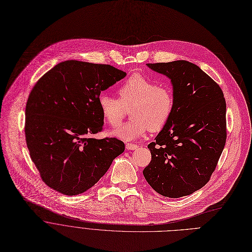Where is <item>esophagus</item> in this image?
I'll return each instance as SVG.
<instances>
[{"instance_id": "obj_1", "label": "esophagus", "mask_w": 252, "mask_h": 252, "mask_svg": "<svg viewBox=\"0 0 252 252\" xmlns=\"http://www.w3.org/2000/svg\"><path fill=\"white\" fill-rule=\"evenodd\" d=\"M138 147H139V146L136 145V144H131V143L126 144V149H127V150H135V149H137Z\"/></svg>"}]
</instances>
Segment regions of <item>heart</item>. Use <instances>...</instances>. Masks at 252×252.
<instances>
[{
  "instance_id": "1",
  "label": "heart",
  "mask_w": 252,
  "mask_h": 252,
  "mask_svg": "<svg viewBox=\"0 0 252 252\" xmlns=\"http://www.w3.org/2000/svg\"><path fill=\"white\" fill-rule=\"evenodd\" d=\"M119 99L106 92L100 93L98 107L108 125H119L130 110L131 121L111 131V135L124 141H133L161 130L169 121L175 104L174 92L167 83H156L141 74H133L118 88Z\"/></svg>"
}]
</instances>
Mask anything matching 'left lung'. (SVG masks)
<instances>
[{"instance_id":"8db88e82","label":"left lung","mask_w":252,"mask_h":252,"mask_svg":"<svg viewBox=\"0 0 252 252\" xmlns=\"http://www.w3.org/2000/svg\"><path fill=\"white\" fill-rule=\"evenodd\" d=\"M171 79L173 113L148 145L152 160L143 175L158 193L181 197L202 189L214 173L226 140L222 90L197 65L187 61L148 63Z\"/></svg>"}]
</instances>
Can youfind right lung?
I'll use <instances>...</instances> for the list:
<instances>
[{"label": "right lung", "instance_id": "obj_1", "mask_svg": "<svg viewBox=\"0 0 252 252\" xmlns=\"http://www.w3.org/2000/svg\"><path fill=\"white\" fill-rule=\"evenodd\" d=\"M125 76L109 64L65 61L35 83L26 106V141L49 188L67 195L82 193L124 152L122 141L90 135L104 124L99 94Z\"/></svg>", "mask_w": 252, "mask_h": 252}]
</instances>
